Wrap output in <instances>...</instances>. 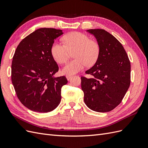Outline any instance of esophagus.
Instances as JSON below:
<instances>
[{
  "instance_id": "34e87169",
  "label": "esophagus",
  "mask_w": 148,
  "mask_h": 148,
  "mask_svg": "<svg viewBox=\"0 0 148 148\" xmlns=\"http://www.w3.org/2000/svg\"><path fill=\"white\" fill-rule=\"evenodd\" d=\"M71 77H71V75H66V79H68V80H70Z\"/></svg>"
}]
</instances>
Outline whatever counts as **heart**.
<instances>
[{
  "label": "heart",
  "instance_id": "obj_1",
  "mask_svg": "<svg viewBox=\"0 0 148 148\" xmlns=\"http://www.w3.org/2000/svg\"><path fill=\"white\" fill-rule=\"evenodd\" d=\"M64 44L54 42L51 48V54L58 64H64L68 60L70 51H74V60L69 61L62 69L65 75H74L82 70L87 65L96 63L100 53V47L97 42L91 40L86 34L80 32H72L63 38Z\"/></svg>",
  "mask_w": 148,
  "mask_h": 148
}]
</instances>
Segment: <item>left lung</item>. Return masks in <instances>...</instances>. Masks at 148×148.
Instances as JSON below:
<instances>
[{
  "mask_svg": "<svg viewBox=\"0 0 148 148\" xmlns=\"http://www.w3.org/2000/svg\"><path fill=\"white\" fill-rule=\"evenodd\" d=\"M100 47L99 57L82 77L84 101L89 109L107 112L120 104L130 84L131 65L123 46L113 35L102 29H91Z\"/></svg>",
  "mask_w": 148,
  "mask_h": 148,
  "instance_id": "1",
  "label": "left lung"
}]
</instances>
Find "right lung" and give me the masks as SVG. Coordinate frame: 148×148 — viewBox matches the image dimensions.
I'll return each instance as SVG.
<instances>
[{"mask_svg": "<svg viewBox=\"0 0 148 148\" xmlns=\"http://www.w3.org/2000/svg\"><path fill=\"white\" fill-rule=\"evenodd\" d=\"M61 29L42 28L24 38L17 46L12 63V82L18 99L38 112L54 110L61 101V89L68 82L65 77H54L59 71L51 54Z\"/></svg>", "mask_w": 148, "mask_h": 148, "instance_id": "1", "label": "right lung"}]
</instances>
